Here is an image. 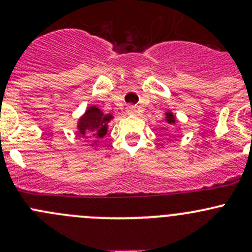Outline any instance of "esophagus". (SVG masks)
I'll return each mask as SVG.
<instances>
[{
    "instance_id": "34e87169",
    "label": "esophagus",
    "mask_w": 252,
    "mask_h": 252,
    "mask_svg": "<svg viewBox=\"0 0 252 252\" xmlns=\"http://www.w3.org/2000/svg\"><path fill=\"white\" fill-rule=\"evenodd\" d=\"M136 112V107L135 106H128V107H126V113H129V114H134Z\"/></svg>"
}]
</instances>
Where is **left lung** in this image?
<instances>
[{
  "instance_id": "1",
  "label": "left lung",
  "mask_w": 252,
  "mask_h": 252,
  "mask_svg": "<svg viewBox=\"0 0 252 252\" xmlns=\"http://www.w3.org/2000/svg\"><path fill=\"white\" fill-rule=\"evenodd\" d=\"M164 121H166V124H168V126L177 123V118H175V116L172 112H167L166 117H164Z\"/></svg>"
}]
</instances>
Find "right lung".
<instances>
[{
  "label": "right lung",
  "mask_w": 252,
  "mask_h": 252,
  "mask_svg": "<svg viewBox=\"0 0 252 252\" xmlns=\"http://www.w3.org/2000/svg\"><path fill=\"white\" fill-rule=\"evenodd\" d=\"M112 118L113 117L111 114H103L100 108L91 106L79 118L77 126L79 134L93 140V145H97L96 142L107 134V124Z\"/></svg>",
  "instance_id": "right-lung-1"
}]
</instances>
